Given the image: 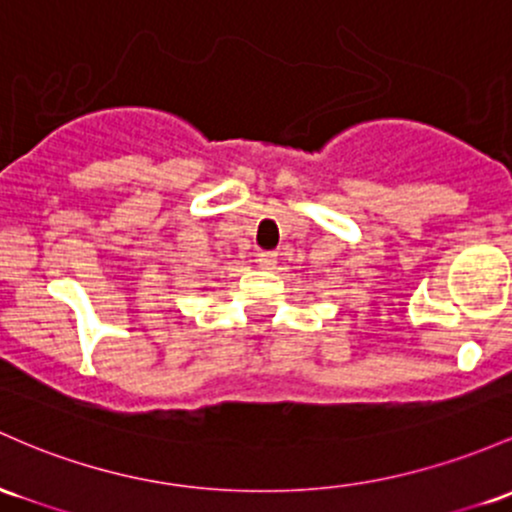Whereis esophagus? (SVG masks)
Wrapping results in <instances>:
<instances>
[{
	"label": "esophagus",
	"instance_id": "obj_1",
	"mask_svg": "<svg viewBox=\"0 0 512 512\" xmlns=\"http://www.w3.org/2000/svg\"><path fill=\"white\" fill-rule=\"evenodd\" d=\"M255 262H257V267H262V269H272L274 265H277V252H269V250L257 252Z\"/></svg>",
	"mask_w": 512,
	"mask_h": 512
}]
</instances>
